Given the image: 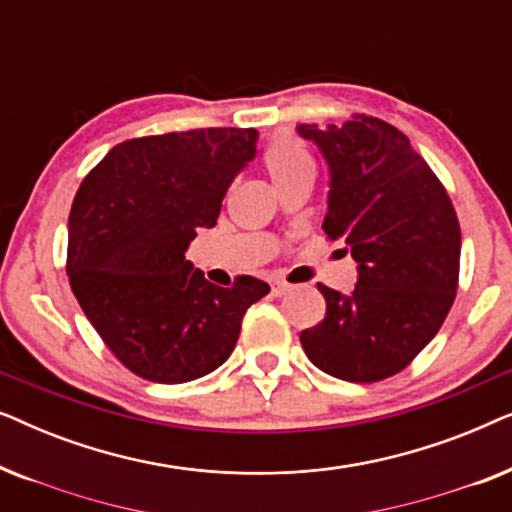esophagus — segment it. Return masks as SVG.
<instances>
[{
	"label": "esophagus",
	"mask_w": 512,
	"mask_h": 512,
	"mask_svg": "<svg viewBox=\"0 0 512 512\" xmlns=\"http://www.w3.org/2000/svg\"><path fill=\"white\" fill-rule=\"evenodd\" d=\"M291 291V284H286V282H275L272 284V296H286V293Z\"/></svg>",
	"instance_id": "1"
}]
</instances>
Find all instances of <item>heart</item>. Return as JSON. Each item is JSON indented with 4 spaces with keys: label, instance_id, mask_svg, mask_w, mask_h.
<instances>
[{
    "label": "heart",
    "instance_id": "b5f03b06",
    "mask_svg": "<svg viewBox=\"0 0 512 512\" xmlns=\"http://www.w3.org/2000/svg\"><path fill=\"white\" fill-rule=\"evenodd\" d=\"M263 167L270 174L272 184L282 186L286 181L300 177H314L317 163L303 139L293 135H282L265 146L263 151Z\"/></svg>",
    "mask_w": 512,
    "mask_h": 512
}]
</instances>
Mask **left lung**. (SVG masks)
<instances>
[{
	"label": "left lung",
	"mask_w": 512,
	"mask_h": 512,
	"mask_svg": "<svg viewBox=\"0 0 512 512\" xmlns=\"http://www.w3.org/2000/svg\"><path fill=\"white\" fill-rule=\"evenodd\" d=\"M331 172L324 233L359 265L352 296L319 284L326 317L300 333L314 366L347 382L401 373L440 331L459 286L461 230L450 195L401 130L354 114L298 125Z\"/></svg>",
	"instance_id": "left-lung-1"
}]
</instances>
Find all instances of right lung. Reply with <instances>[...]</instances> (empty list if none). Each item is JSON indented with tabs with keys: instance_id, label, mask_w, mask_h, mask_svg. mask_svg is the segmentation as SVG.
Masks as SVG:
<instances>
[{
	"instance_id": "obj_1",
	"label": "right lung",
	"mask_w": 512,
	"mask_h": 512,
	"mask_svg": "<svg viewBox=\"0 0 512 512\" xmlns=\"http://www.w3.org/2000/svg\"><path fill=\"white\" fill-rule=\"evenodd\" d=\"M256 142L254 128L128 139L76 191L69 284L104 345L144 380L181 384L212 373L235 349L244 312L270 293L247 275L221 289L186 261L198 230L216 226Z\"/></svg>"
}]
</instances>
